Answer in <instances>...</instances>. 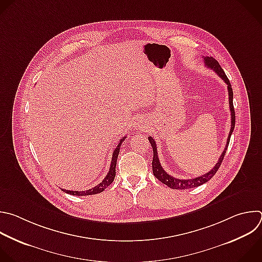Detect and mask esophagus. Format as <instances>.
<instances>
[{
  "mask_svg": "<svg viewBox=\"0 0 262 262\" xmlns=\"http://www.w3.org/2000/svg\"><path fill=\"white\" fill-rule=\"evenodd\" d=\"M134 127L137 128V129H142L145 127V123L142 121V119H138V120H135L134 122Z\"/></svg>",
  "mask_w": 262,
  "mask_h": 262,
  "instance_id": "34e87169",
  "label": "esophagus"
}]
</instances>
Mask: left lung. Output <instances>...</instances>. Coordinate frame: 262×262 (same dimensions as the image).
I'll use <instances>...</instances> for the list:
<instances>
[{
	"label": "left lung",
	"instance_id": "1",
	"mask_svg": "<svg viewBox=\"0 0 262 262\" xmlns=\"http://www.w3.org/2000/svg\"><path fill=\"white\" fill-rule=\"evenodd\" d=\"M204 61H205V64L213 70L227 85V91H228V100H229V109H230V113H231V126H230V132H229V135H228V138H227V142H226V145H225V148L222 152V154L220 155L217 163L215 164V166L210 170L208 171L207 173H205V175L203 176H200V177H196V178H191V179H179V178H175L172 177L170 175H168V173L163 169V167L161 166L160 164V161H159V158H158V155H157V148H156V143L155 141L153 140L152 137H148V140L152 146V149H153V160H152V170H153V175L155 176V178H157L161 183H163L164 185H166L167 187L169 188H172V189H189V188H194V187H198V186H201L203 185L204 183L208 182L209 180H211L213 178V176L215 175V173L217 172L219 166L221 165L222 163V160L224 158V155L226 153V150H227V147H228V144H229V140H230V136L233 132V128H234V123H235V114H234V108H233V102H232V99H233V93H232V89H231V85H230V82L227 78V76L225 75L224 71L222 70V68L220 67L219 62L212 56H206L204 57Z\"/></svg>",
	"mask_w": 262,
	"mask_h": 262
}]
</instances>
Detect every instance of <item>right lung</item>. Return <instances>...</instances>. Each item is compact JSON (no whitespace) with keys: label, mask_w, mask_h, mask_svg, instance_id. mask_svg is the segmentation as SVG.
Here are the masks:
<instances>
[{"label":"right lung","mask_w":262,"mask_h":262,"mask_svg":"<svg viewBox=\"0 0 262 262\" xmlns=\"http://www.w3.org/2000/svg\"><path fill=\"white\" fill-rule=\"evenodd\" d=\"M126 137H123L117 147L114 149L113 151V155H112V160H111V164H110V169H109V172L107 173V176L104 178V180L98 184L97 186L93 187L92 189L90 190H84V191H74V190H66V189H62V191H64L66 193H69V194H72V195H77V196H83V195H93V194H98L100 192H103L113 181H114V178H115V175H116V162H117V157H118V154H119V151H120V147H121V144L123 143V141L125 140Z\"/></svg>","instance_id":"1"}]
</instances>
